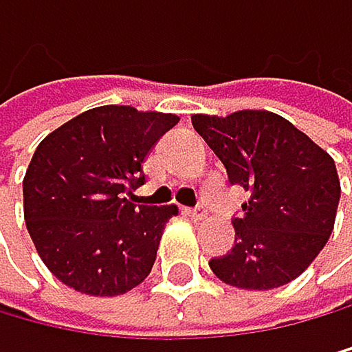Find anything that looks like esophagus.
Returning a JSON list of instances; mask_svg holds the SVG:
<instances>
[{
	"label": "esophagus",
	"mask_w": 352,
	"mask_h": 352,
	"mask_svg": "<svg viewBox=\"0 0 352 352\" xmlns=\"http://www.w3.org/2000/svg\"><path fill=\"white\" fill-rule=\"evenodd\" d=\"M187 214L194 218V220H205V216H207V207L203 205V203H198L196 207H191V209H187Z\"/></svg>",
	"instance_id": "obj_1"
}]
</instances>
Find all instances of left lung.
Returning <instances> with one entry per match:
<instances>
[{"instance_id": "8db88e82", "label": "left lung", "mask_w": 352, "mask_h": 352, "mask_svg": "<svg viewBox=\"0 0 352 352\" xmlns=\"http://www.w3.org/2000/svg\"><path fill=\"white\" fill-rule=\"evenodd\" d=\"M191 125L225 165L229 183L251 194L231 220L234 247L209 260L211 271L231 287L251 291L296 280L333 231L340 203L333 158L273 112L194 114Z\"/></svg>"}]
</instances>
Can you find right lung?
<instances>
[{"mask_svg":"<svg viewBox=\"0 0 352 352\" xmlns=\"http://www.w3.org/2000/svg\"><path fill=\"white\" fill-rule=\"evenodd\" d=\"M178 116L92 107L39 143L23 178V216L41 260L87 296H121L154 267L174 205L130 200L149 149Z\"/></svg>","mask_w":352,"mask_h":352,"instance_id":"obj_1","label":"right lung"}]
</instances>
